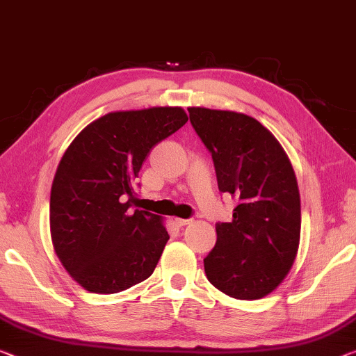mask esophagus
Listing matches in <instances>:
<instances>
[{"label": "esophagus", "instance_id": "obj_1", "mask_svg": "<svg viewBox=\"0 0 356 356\" xmlns=\"http://www.w3.org/2000/svg\"><path fill=\"white\" fill-rule=\"evenodd\" d=\"M175 222H177V226H188V224L193 222V220H183V218H175Z\"/></svg>", "mask_w": 356, "mask_h": 356}]
</instances>
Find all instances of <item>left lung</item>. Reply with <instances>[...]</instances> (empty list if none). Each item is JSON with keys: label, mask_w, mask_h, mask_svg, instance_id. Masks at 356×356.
Wrapping results in <instances>:
<instances>
[{"label": "left lung", "mask_w": 356, "mask_h": 356, "mask_svg": "<svg viewBox=\"0 0 356 356\" xmlns=\"http://www.w3.org/2000/svg\"><path fill=\"white\" fill-rule=\"evenodd\" d=\"M189 119L211 152L221 193L238 199L231 222L216 224L204 259L209 282L227 296L261 299L285 280L300 238L298 179L285 149L243 113L193 106Z\"/></svg>", "instance_id": "obj_1"}]
</instances>
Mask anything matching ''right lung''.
Segmentation results:
<instances>
[{"instance_id":"add662e5","label":"right lung","mask_w":356,"mask_h":356,"mask_svg":"<svg viewBox=\"0 0 356 356\" xmlns=\"http://www.w3.org/2000/svg\"><path fill=\"white\" fill-rule=\"evenodd\" d=\"M186 122L179 106L108 113L65 151L51 189V238L87 291H124L154 272L168 232L162 216L130 210L138 202L134 186L151 147Z\"/></svg>"}]
</instances>
